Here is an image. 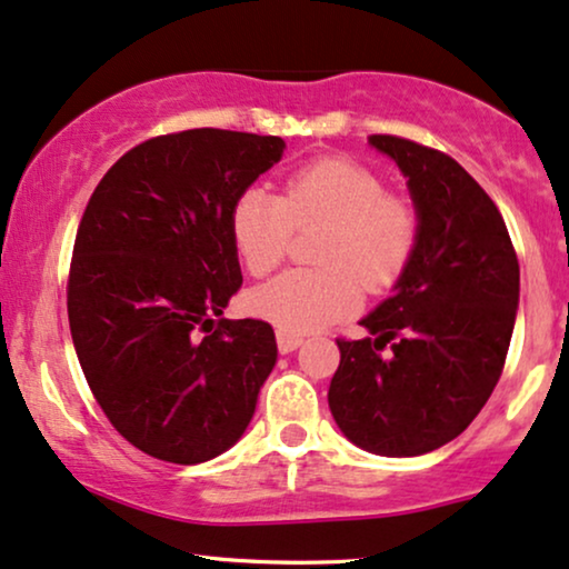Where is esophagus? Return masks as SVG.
<instances>
[{
  "instance_id": "34e87169",
  "label": "esophagus",
  "mask_w": 569,
  "mask_h": 569,
  "mask_svg": "<svg viewBox=\"0 0 569 569\" xmlns=\"http://www.w3.org/2000/svg\"><path fill=\"white\" fill-rule=\"evenodd\" d=\"M277 346H279V353H292V350H298L300 346H303V335L287 332V329H277Z\"/></svg>"
}]
</instances>
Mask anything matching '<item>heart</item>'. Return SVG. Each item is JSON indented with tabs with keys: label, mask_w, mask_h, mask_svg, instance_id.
<instances>
[{
	"label": "heart",
	"mask_w": 569,
	"mask_h": 569,
	"mask_svg": "<svg viewBox=\"0 0 569 569\" xmlns=\"http://www.w3.org/2000/svg\"><path fill=\"white\" fill-rule=\"evenodd\" d=\"M311 227H325L313 248L319 269L279 273L248 298L256 317L287 332H311L350 317L361 303V284L371 292L396 284L419 240L417 210L348 158L296 168L279 194L248 187L229 216L231 244L250 277L277 269L292 231Z\"/></svg>",
	"instance_id": "1"
}]
</instances>
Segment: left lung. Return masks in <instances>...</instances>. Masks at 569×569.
Wrapping results in <instances>:
<instances>
[{"label":"left lung","mask_w":569,"mask_h":569,"mask_svg":"<svg viewBox=\"0 0 569 569\" xmlns=\"http://www.w3.org/2000/svg\"><path fill=\"white\" fill-rule=\"evenodd\" d=\"M369 144L409 179L419 240L396 292L361 319L369 338H338L327 398L350 443L419 456L465 432L499 382L520 263L496 202L453 158L390 134Z\"/></svg>","instance_id":"left-lung-1"}]
</instances>
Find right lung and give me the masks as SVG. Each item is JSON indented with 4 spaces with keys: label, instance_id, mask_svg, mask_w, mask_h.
Instances as JSON below:
<instances>
[{
    "label": "right lung",
    "instance_id": "1",
    "mask_svg": "<svg viewBox=\"0 0 569 569\" xmlns=\"http://www.w3.org/2000/svg\"><path fill=\"white\" fill-rule=\"evenodd\" d=\"M284 142L248 131L152 137L104 173L76 231L68 321L97 403L131 446L200 465L242 438L277 363L261 319H223L242 271L231 206Z\"/></svg>",
    "mask_w": 569,
    "mask_h": 569
}]
</instances>
